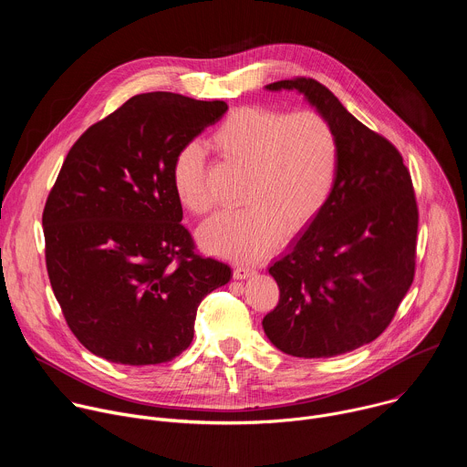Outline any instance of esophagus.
Masks as SVG:
<instances>
[{
  "mask_svg": "<svg viewBox=\"0 0 467 467\" xmlns=\"http://www.w3.org/2000/svg\"><path fill=\"white\" fill-rule=\"evenodd\" d=\"M253 275H254V270H253V268H249V265H244V264L234 265L233 277H234L236 281H244V279H249V277H253Z\"/></svg>",
  "mask_w": 467,
  "mask_h": 467,
  "instance_id": "1",
  "label": "esophagus"
}]
</instances>
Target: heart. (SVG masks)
<instances>
[{
    "label": "heart",
    "mask_w": 467,
    "mask_h": 467,
    "mask_svg": "<svg viewBox=\"0 0 467 467\" xmlns=\"http://www.w3.org/2000/svg\"><path fill=\"white\" fill-rule=\"evenodd\" d=\"M213 150L245 170L244 209L223 213L199 231L211 253L258 262L283 240L305 231L325 209L338 173V142L330 123L314 110L247 105L234 109L213 132ZM171 181L179 202L195 214L213 209L205 155L186 144L175 157Z\"/></svg>",
    "instance_id": "b5f03b06"
}]
</instances>
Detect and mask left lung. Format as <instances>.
I'll list each match as a JSON object with an SVG mask.
<instances>
[{
    "instance_id": "1",
    "label": "left lung",
    "mask_w": 467,
    "mask_h": 467,
    "mask_svg": "<svg viewBox=\"0 0 467 467\" xmlns=\"http://www.w3.org/2000/svg\"><path fill=\"white\" fill-rule=\"evenodd\" d=\"M265 90L303 94L330 123L338 173L325 209L270 265L281 297L262 327L286 355L338 357L382 335L414 281L412 179L401 153L321 83L296 78Z\"/></svg>"
}]
</instances>
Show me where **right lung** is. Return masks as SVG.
I'll list each match as a JSON object with an SVG mask.
<instances>
[{"label": "right lung", "mask_w": 467, "mask_h": 467, "mask_svg": "<svg viewBox=\"0 0 467 467\" xmlns=\"http://www.w3.org/2000/svg\"><path fill=\"white\" fill-rule=\"evenodd\" d=\"M171 92L130 98L72 146L42 214L53 294L76 338L123 366L162 364L193 338L225 262L193 253L173 188L177 153L227 112Z\"/></svg>", "instance_id": "obj_1"}]
</instances>
